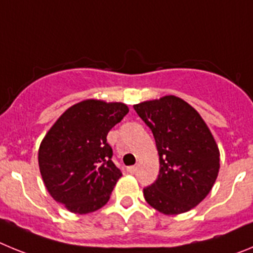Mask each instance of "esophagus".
<instances>
[{"mask_svg":"<svg viewBox=\"0 0 253 253\" xmlns=\"http://www.w3.org/2000/svg\"><path fill=\"white\" fill-rule=\"evenodd\" d=\"M126 169H128L129 173H134V172L137 171V166H129Z\"/></svg>","mask_w":253,"mask_h":253,"instance_id":"34e87169","label":"esophagus"}]
</instances>
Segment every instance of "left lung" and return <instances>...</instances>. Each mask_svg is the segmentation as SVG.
<instances>
[{
	"mask_svg": "<svg viewBox=\"0 0 253 253\" xmlns=\"http://www.w3.org/2000/svg\"><path fill=\"white\" fill-rule=\"evenodd\" d=\"M153 133L160 175L143 189L146 202L166 215L189 211L202 203L219 172V149L200 114L177 96L134 105Z\"/></svg>",
	"mask_w": 253,
	"mask_h": 253,
	"instance_id": "8db88e82",
	"label": "left lung"
}]
</instances>
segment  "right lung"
Segmentation results:
<instances>
[{
  "instance_id": "obj_1",
  "label": "right lung",
  "mask_w": 253,
  "mask_h": 253,
  "mask_svg": "<svg viewBox=\"0 0 253 253\" xmlns=\"http://www.w3.org/2000/svg\"><path fill=\"white\" fill-rule=\"evenodd\" d=\"M129 113L123 102L88 99L67 109L39 147V169L55 202L75 214L104 207L122 172L111 161L107 133Z\"/></svg>"
}]
</instances>
